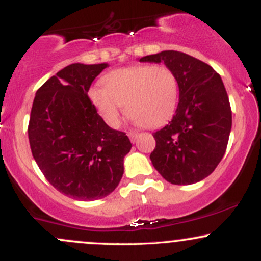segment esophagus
Listing matches in <instances>:
<instances>
[{"label":"esophagus","instance_id":"34e87169","mask_svg":"<svg viewBox=\"0 0 261 261\" xmlns=\"http://www.w3.org/2000/svg\"><path fill=\"white\" fill-rule=\"evenodd\" d=\"M127 136L130 137V140L133 141V142H135V140H136L137 137H139V134H137V133H128Z\"/></svg>","mask_w":261,"mask_h":261}]
</instances>
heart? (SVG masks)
I'll return each instance as SVG.
<instances>
[{"mask_svg": "<svg viewBox=\"0 0 261 261\" xmlns=\"http://www.w3.org/2000/svg\"><path fill=\"white\" fill-rule=\"evenodd\" d=\"M89 98L109 126H119L125 106L136 124L160 127L174 115L179 82L166 66H131L106 74L104 86L92 87Z\"/></svg>", "mask_w": 261, "mask_h": 261, "instance_id": "b5f03b06", "label": "heart"}]
</instances>
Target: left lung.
<instances>
[{
	"label": "left lung",
	"mask_w": 261,
	"mask_h": 261,
	"mask_svg": "<svg viewBox=\"0 0 261 261\" xmlns=\"http://www.w3.org/2000/svg\"><path fill=\"white\" fill-rule=\"evenodd\" d=\"M140 62H163L179 82L174 116L153 134L152 164L172 184L202 180L222 160L232 128V112L221 76L210 65L174 50L143 56Z\"/></svg>",
	"instance_id": "left-lung-1"
}]
</instances>
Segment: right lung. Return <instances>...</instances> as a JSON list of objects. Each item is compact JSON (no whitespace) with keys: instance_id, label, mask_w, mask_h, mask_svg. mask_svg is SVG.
Instances as JSON below:
<instances>
[{"instance_id":"add662e5","label":"right lung","mask_w":261,"mask_h":261,"mask_svg":"<svg viewBox=\"0 0 261 261\" xmlns=\"http://www.w3.org/2000/svg\"><path fill=\"white\" fill-rule=\"evenodd\" d=\"M108 64L66 66L35 93L28 137L47 181L74 200L92 201L115 190L131 145L104 122L87 93Z\"/></svg>"}]
</instances>
